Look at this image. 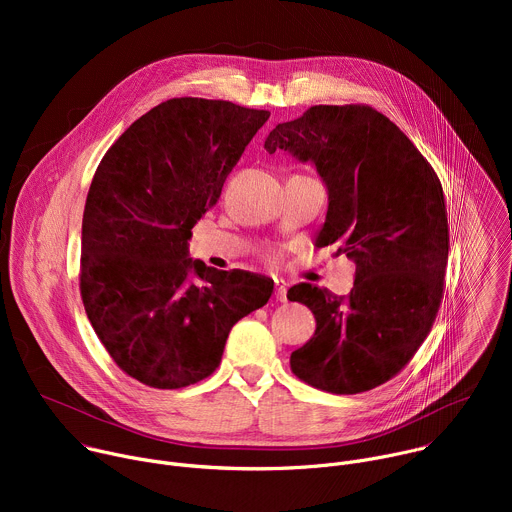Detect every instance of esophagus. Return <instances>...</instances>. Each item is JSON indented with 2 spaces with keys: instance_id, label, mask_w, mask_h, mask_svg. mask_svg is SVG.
Here are the masks:
<instances>
[{
  "instance_id": "34e87169",
  "label": "esophagus",
  "mask_w": 512,
  "mask_h": 512,
  "mask_svg": "<svg viewBox=\"0 0 512 512\" xmlns=\"http://www.w3.org/2000/svg\"><path fill=\"white\" fill-rule=\"evenodd\" d=\"M275 300L287 302V283L281 279H275Z\"/></svg>"
}]
</instances>
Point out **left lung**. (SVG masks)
<instances>
[{
  "instance_id": "8db88e82",
  "label": "left lung",
  "mask_w": 512,
  "mask_h": 512,
  "mask_svg": "<svg viewBox=\"0 0 512 512\" xmlns=\"http://www.w3.org/2000/svg\"><path fill=\"white\" fill-rule=\"evenodd\" d=\"M265 150L314 162L330 200L316 245L356 263L348 296L312 283L287 291L316 318L314 336L291 352V373L336 395L371 391L407 367L442 306L450 249L442 182L371 105H314L279 123Z\"/></svg>"
}]
</instances>
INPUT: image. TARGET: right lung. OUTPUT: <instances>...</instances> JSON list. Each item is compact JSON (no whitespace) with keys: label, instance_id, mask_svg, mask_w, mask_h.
Wrapping results in <instances>:
<instances>
[{"label":"right lung","instance_id":"add662e5","mask_svg":"<svg viewBox=\"0 0 512 512\" xmlns=\"http://www.w3.org/2000/svg\"><path fill=\"white\" fill-rule=\"evenodd\" d=\"M269 115L168 99L121 133L93 176L81 298L113 362L143 385L182 389L210 377L231 328L271 298L273 281L188 257L192 227Z\"/></svg>","mask_w":512,"mask_h":512}]
</instances>
